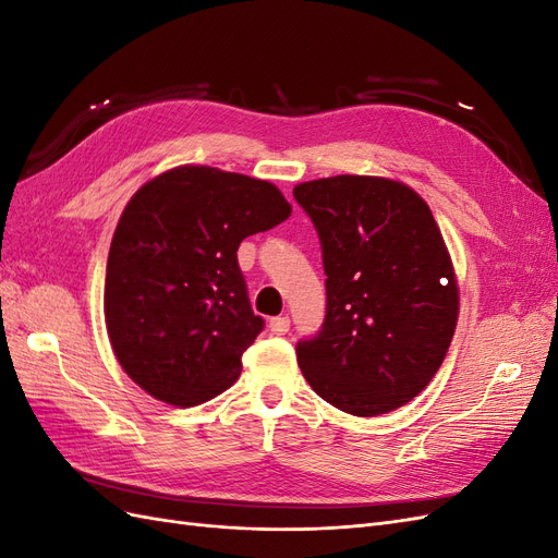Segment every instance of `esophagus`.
Instances as JSON below:
<instances>
[{"label":"esophagus","instance_id":"1","mask_svg":"<svg viewBox=\"0 0 558 558\" xmlns=\"http://www.w3.org/2000/svg\"><path fill=\"white\" fill-rule=\"evenodd\" d=\"M269 330H272L275 335H286V332L291 330V318L289 316L269 318Z\"/></svg>","mask_w":558,"mask_h":558}]
</instances>
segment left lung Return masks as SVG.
Listing matches in <instances>:
<instances>
[{
  "instance_id": "obj_1",
  "label": "left lung",
  "mask_w": 558,
  "mask_h": 558,
  "mask_svg": "<svg viewBox=\"0 0 558 558\" xmlns=\"http://www.w3.org/2000/svg\"><path fill=\"white\" fill-rule=\"evenodd\" d=\"M318 232L326 318L298 342L316 396L353 416L416 398L440 369L459 318V283L442 232L418 193L384 177L298 183Z\"/></svg>"
}]
</instances>
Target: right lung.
I'll use <instances>...</instances> for the list:
<instances>
[{"mask_svg": "<svg viewBox=\"0 0 558 558\" xmlns=\"http://www.w3.org/2000/svg\"><path fill=\"white\" fill-rule=\"evenodd\" d=\"M289 216L275 183L205 165L174 167L132 195L109 248L105 320L134 384L193 408L238 381L265 326L238 248Z\"/></svg>", "mask_w": 558, "mask_h": 558, "instance_id": "right-lung-1", "label": "right lung"}]
</instances>
